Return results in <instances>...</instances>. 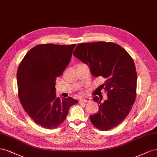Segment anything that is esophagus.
I'll list each match as a JSON object with an SVG mask.
<instances>
[{
    "mask_svg": "<svg viewBox=\"0 0 157 157\" xmlns=\"http://www.w3.org/2000/svg\"><path fill=\"white\" fill-rule=\"evenodd\" d=\"M91 101V98H83V99H80L79 102H88Z\"/></svg>",
    "mask_w": 157,
    "mask_h": 157,
    "instance_id": "34e87169",
    "label": "esophagus"
}]
</instances>
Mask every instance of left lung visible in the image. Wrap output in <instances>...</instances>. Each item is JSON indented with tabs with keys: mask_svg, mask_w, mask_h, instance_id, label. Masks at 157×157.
Wrapping results in <instances>:
<instances>
[{
	"mask_svg": "<svg viewBox=\"0 0 157 157\" xmlns=\"http://www.w3.org/2000/svg\"><path fill=\"white\" fill-rule=\"evenodd\" d=\"M73 55L88 64L93 76L105 79L98 88L107 92V99L93 98L98 111L89 116L91 123L102 131L117 126L127 117L136 101L137 72L132 56L118 44L104 41L80 43Z\"/></svg>",
	"mask_w": 157,
	"mask_h": 157,
	"instance_id": "8db88e82",
	"label": "left lung"
}]
</instances>
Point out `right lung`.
<instances>
[{
  "mask_svg": "<svg viewBox=\"0 0 157 157\" xmlns=\"http://www.w3.org/2000/svg\"><path fill=\"white\" fill-rule=\"evenodd\" d=\"M75 44H41L27 52L17 71V93L24 110L43 128L54 129L65 120L70 107L78 103L71 97L56 95V80L71 60Z\"/></svg>",
  "mask_w": 157,
  "mask_h": 157,
  "instance_id": "add662e5",
  "label": "right lung"
}]
</instances>
